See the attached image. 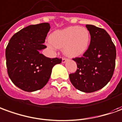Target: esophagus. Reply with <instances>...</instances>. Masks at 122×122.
Instances as JSON below:
<instances>
[{"label":"esophagus","instance_id":"obj_1","mask_svg":"<svg viewBox=\"0 0 122 122\" xmlns=\"http://www.w3.org/2000/svg\"><path fill=\"white\" fill-rule=\"evenodd\" d=\"M67 61V59L66 58H63L62 60V63H65Z\"/></svg>","mask_w":122,"mask_h":122}]
</instances>
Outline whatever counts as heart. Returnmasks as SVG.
Returning a JSON list of instances; mask_svg holds the SVG:
<instances>
[{
    "label": "heart",
    "mask_w": 122,
    "mask_h": 122,
    "mask_svg": "<svg viewBox=\"0 0 122 122\" xmlns=\"http://www.w3.org/2000/svg\"><path fill=\"white\" fill-rule=\"evenodd\" d=\"M48 46L52 48H62L66 56L75 58L88 50L90 43V33L85 27L73 26L57 30L50 34Z\"/></svg>",
    "instance_id": "heart-1"
}]
</instances>
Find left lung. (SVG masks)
Wrapping results in <instances>:
<instances>
[{
	"mask_svg": "<svg viewBox=\"0 0 122 122\" xmlns=\"http://www.w3.org/2000/svg\"><path fill=\"white\" fill-rule=\"evenodd\" d=\"M86 27L90 33V44L82 57L73 59L78 68L69 77L76 89L90 93L104 88L110 82L115 69L116 50L105 30L91 24H86Z\"/></svg>",
	"mask_w": 122,
	"mask_h": 122,
	"instance_id": "left-lung-1",
	"label": "left lung"
}]
</instances>
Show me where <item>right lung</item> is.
<instances>
[{
	"mask_svg": "<svg viewBox=\"0 0 122 122\" xmlns=\"http://www.w3.org/2000/svg\"><path fill=\"white\" fill-rule=\"evenodd\" d=\"M49 23L30 25L15 34L6 48V67L9 78L18 88L26 92L42 88L50 79L52 70L61 58H50L40 54Z\"/></svg>",
	"mask_w": 122,
	"mask_h": 122,
	"instance_id": "add662e5",
	"label": "right lung"
}]
</instances>
